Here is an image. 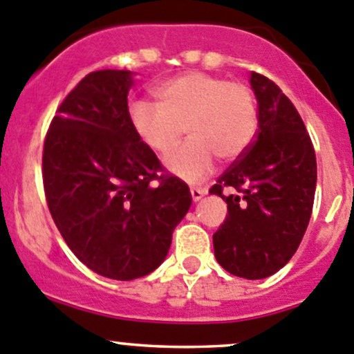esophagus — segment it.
Returning a JSON list of instances; mask_svg holds the SVG:
<instances>
[{
    "label": "esophagus",
    "mask_w": 354,
    "mask_h": 354,
    "mask_svg": "<svg viewBox=\"0 0 354 354\" xmlns=\"http://www.w3.org/2000/svg\"><path fill=\"white\" fill-rule=\"evenodd\" d=\"M190 194H192V198L197 202V201H201V198L204 197L205 194H207V190H205V188H202V187H192Z\"/></svg>",
    "instance_id": "1"
}]
</instances>
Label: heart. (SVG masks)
Segmentation results:
<instances>
[{"instance_id":"1","label":"heart","mask_w":354,"mask_h":354,"mask_svg":"<svg viewBox=\"0 0 354 354\" xmlns=\"http://www.w3.org/2000/svg\"><path fill=\"white\" fill-rule=\"evenodd\" d=\"M156 104L133 102L129 124L140 140L166 157L167 166L187 181H198L212 171L216 157L232 162L247 152L257 133V105L250 88L205 72H185L153 90Z\"/></svg>"}]
</instances>
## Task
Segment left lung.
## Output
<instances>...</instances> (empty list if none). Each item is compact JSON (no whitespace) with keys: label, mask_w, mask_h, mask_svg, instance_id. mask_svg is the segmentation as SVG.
I'll list each match as a JSON object with an SVG mask.
<instances>
[{"label":"left lung","mask_w":354,"mask_h":354,"mask_svg":"<svg viewBox=\"0 0 354 354\" xmlns=\"http://www.w3.org/2000/svg\"><path fill=\"white\" fill-rule=\"evenodd\" d=\"M257 133L252 145L218 178L209 194L228 205L212 235L214 256L228 273L259 280L296 254L313 211L317 157L299 112L266 75L252 72ZM230 187L232 194L222 190Z\"/></svg>","instance_id":"8db88e82"}]
</instances>
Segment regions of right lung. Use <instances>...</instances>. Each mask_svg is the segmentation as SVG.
<instances>
[{"label":"right lung","mask_w":354,"mask_h":354,"mask_svg":"<svg viewBox=\"0 0 354 354\" xmlns=\"http://www.w3.org/2000/svg\"><path fill=\"white\" fill-rule=\"evenodd\" d=\"M129 71H95L57 109L43 149L48 209L67 245L95 273L135 280L166 259L192 204L128 118Z\"/></svg>","instance_id":"right-lung-1"}]
</instances>
